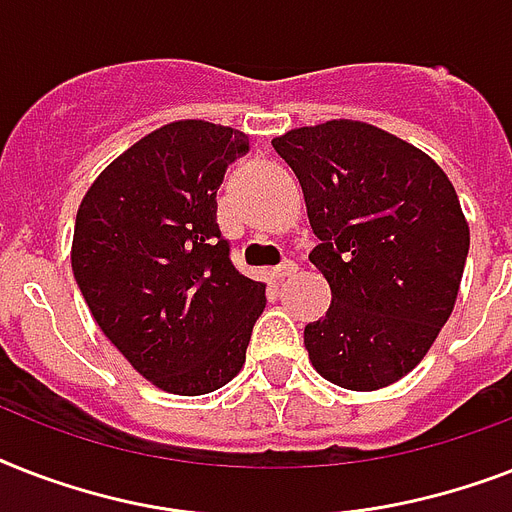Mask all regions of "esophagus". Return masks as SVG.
<instances>
[{
	"label": "esophagus",
	"mask_w": 512,
	"mask_h": 512,
	"mask_svg": "<svg viewBox=\"0 0 512 512\" xmlns=\"http://www.w3.org/2000/svg\"><path fill=\"white\" fill-rule=\"evenodd\" d=\"M292 273H297L295 260H284V263L273 268V276H276V279H287V276H292Z\"/></svg>",
	"instance_id": "1"
}]
</instances>
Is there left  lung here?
Returning <instances> with one entry per match:
<instances>
[{
    "mask_svg": "<svg viewBox=\"0 0 512 512\" xmlns=\"http://www.w3.org/2000/svg\"><path fill=\"white\" fill-rule=\"evenodd\" d=\"M303 185L319 244L311 263L332 289L305 327L324 380L377 390L401 380L452 316L470 231L433 159L364 122L300 127L273 140Z\"/></svg>",
    "mask_w": 512,
    "mask_h": 512,
    "instance_id": "left-lung-1",
    "label": "left lung"
}]
</instances>
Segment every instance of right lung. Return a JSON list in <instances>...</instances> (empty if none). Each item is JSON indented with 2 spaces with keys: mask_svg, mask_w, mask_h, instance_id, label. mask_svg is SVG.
<instances>
[{
  "mask_svg": "<svg viewBox=\"0 0 512 512\" xmlns=\"http://www.w3.org/2000/svg\"><path fill=\"white\" fill-rule=\"evenodd\" d=\"M244 132L175 122L127 148L76 212L74 279L103 335L156 388L201 396L231 382L265 308L217 225Z\"/></svg>",
  "mask_w": 512,
  "mask_h": 512,
  "instance_id": "right-lung-1",
  "label": "right lung"
}]
</instances>
